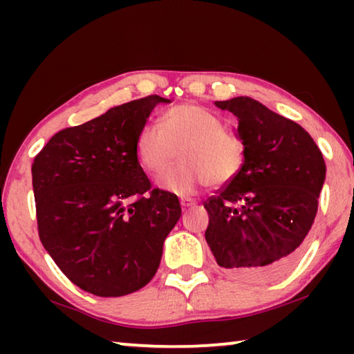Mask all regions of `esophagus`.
<instances>
[{"mask_svg":"<svg viewBox=\"0 0 354 354\" xmlns=\"http://www.w3.org/2000/svg\"><path fill=\"white\" fill-rule=\"evenodd\" d=\"M196 205V201L195 200H192V198H183L181 200V206L185 209V207H192V206H195Z\"/></svg>","mask_w":354,"mask_h":354,"instance_id":"34e87169","label":"esophagus"}]
</instances>
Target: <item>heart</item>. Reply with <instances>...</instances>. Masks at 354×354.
Returning <instances> with one entry per match:
<instances>
[{
  "label": "heart",
  "instance_id": "heart-1",
  "mask_svg": "<svg viewBox=\"0 0 354 354\" xmlns=\"http://www.w3.org/2000/svg\"><path fill=\"white\" fill-rule=\"evenodd\" d=\"M183 158V164L162 179L178 195H190L201 185L231 183L242 170L245 148L239 137L223 128L218 115L198 104H178L165 111L160 127L147 123L136 139L140 165L156 178Z\"/></svg>",
  "mask_w": 354,
  "mask_h": 354
}]
</instances>
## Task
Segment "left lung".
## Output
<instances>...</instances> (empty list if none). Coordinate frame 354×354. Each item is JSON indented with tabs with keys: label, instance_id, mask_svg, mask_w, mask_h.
<instances>
[{
	"label": "left lung",
	"instance_id": "1",
	"mask_svg": "<svg viewBox=\"0 0 354 354\" xmlns=\"http://www.w3.org/2000/svg\"><path fill=\"white\" fill-rule=\"evenodd\" d=\"M239 118L242 170L203 203L206 242L220 267L245 281L286 273L301 253L319 209L326 165L320 148L298 123L259 101H215Z\"/></svg>",
	"mask_w": 354,
	"mask_h": 354
}]
</instances>
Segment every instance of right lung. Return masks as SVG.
<instances>
[{
  "mask_svg": "<svg viewBox=\"0 0 354 354\" xmlns=\"http://www.w3.org/2000/svg\"><path fill=\"white\" fill-rule=\"evenodd\" d=\"M167 98L112 107L59 131L32 162L40 242L62 273L98 297H123L158 272L181 217L178 196L153 189L136 154L149 113Z\"/></svg>",
  "mask_w": 354,
  "mask_h": 354,
  "instance_id": "obj_1",
  "label": "right lung"
}]
</instances>
